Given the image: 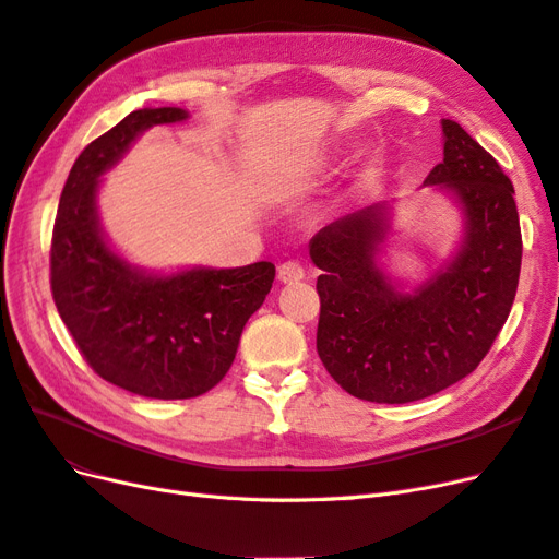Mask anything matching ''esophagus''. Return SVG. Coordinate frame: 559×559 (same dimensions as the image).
I'll return each mask as SVG.
<instances>
[{
    "label": "esophagus",
    "mask_w": 559,
    "mask_h": 559,
    "mask_svg": "<svg viewBox=\"0 0 559 559\" xmlns=\"http://www.w3.org/2000/svg\"><path fill=\"white\" fill-rule=\"evenodd\" d=\"M277 277L284 284H296L306 277V267H302L298 261H286L277 267Z\"/></svg>",
    "instance_id": "esophagus-1"
}]
</instances>
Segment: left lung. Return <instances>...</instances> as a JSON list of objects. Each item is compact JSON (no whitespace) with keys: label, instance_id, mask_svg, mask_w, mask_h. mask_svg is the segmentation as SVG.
Segmentation results:
<instances>
[{"label":"left lung","instance_id":"8db88e82","mask_svg":"<svg viewBox=\"0 0 559 559\" xmlns=\"http://www.w3.org/2000/svg\"><path fill=\"white\" fill-rule=\"evenodd\" d=\"M425 186L454 198L464 238L411 294L378 261L386 202L337 218L310 240V259L324 273L317 277L319 359L364 401L411 403L460 382L485 359L515 300L522 235L513 183L499 163L443 118V160Z\"/></svg>","mask_w":559,"mask_h":559}]
</instances>
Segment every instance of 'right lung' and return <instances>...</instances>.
Returning a JSON list of instances; mask_svg holds the SVG:
<instances>
[{"instance_id":"right-lung-1","label":"right lung","mask_w":559,"mask_h":559,"mask_svg":"<svg viewBox=\"0 0 559 559\" xmlns=\"http://www.w3.org/2000/svg\"><path fill=\"white\" fill-rule=\"evenodd\" d=\"M186 118L179 107L138 109L83 148L50 242V292L83 359L126 392L163 401L200 396L224 380L275 280L267 261L154 275L109 247L97 216L99 177L144 130Z\"/></svg>"}]
</instances>
